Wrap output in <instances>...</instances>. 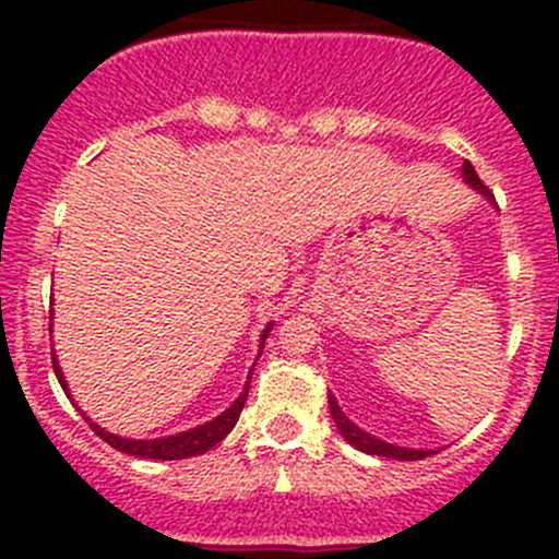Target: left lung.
<instances>
[{
	"label": "left lung",
	"mask_w": 559,
	"mask_h": 559,
	"mask_svg": "<svg viewBox=\"0 0 559 559\" xmlns=\"http://www.w3.org/2000/svg\"><path fill=\"white\" fill-rule=\"evenodd\" d=\"M462 173H465V180L473 186V189H478L484 197H487V200H492V191H489L487 186H484V180L478 178L476 170H473L471 162H465V165H462ZM330 414H332V419H335V425H337V430H341V436L346 438V441L352 443L354 449H359V452H365V454L392 456V460H425V456L432 454V452H421V449L392 447V443H384V441H379V438L368 436V432H362L357 425H352V421L346 419V414H343L341 405H337V400L332 397V394H330Z\"/></svg>",
	"instance_id": "left-lung-1"
}]
</instances>
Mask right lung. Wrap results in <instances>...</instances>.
<instances>
[{
	"mask_svg": "<svg viewBox=\"0 0 559 559\" xmlns=\"http://www.w3.org/2000/svg\"><path fill=\"white\" fill-rule=\"evenodd\" d=\"M270 330H273V324L264 326V332H262V346H264V337L270 335ZM53 373H56V379H59V384L64 386V392H67L64 376H61L59 362H56V357H53ZM248 384H251V376H248L243 394H240V397L235 400V403L229 405V408L224 411L222 416H216V419H213V421H207V425L194 427V430L178 432V436L156 438V441H129V438L110 436V432H105L103 427L94 425L92 419H86V421H88V427H92V430L97 432V436L103 438L105 443H110L112 449H118V452H123V454L145 456V460H186V456L205 454L207 449H213V447H216V443H222L224 438H227L229 432H233L235 421H238L240 411H243V405H246Z\"/></svg>",
	"mask_w": 559,
	"mask_h": 559,
	"instance_id": "1",
	"label": "right lung"
}]
</instances>
